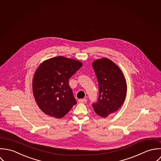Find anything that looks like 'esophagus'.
<instances>
[{
  "mask_svg": "<svg viewBox=\"0 0 161 161\" xmlns=\"http://www.w3.org/2000/svg\"><path fill=\"white\" fill-rule=\"evenodd\" d=\"M86 99H78V102L79 103H86Z\"/></svg>",
  "mask_w": 161,
  "mask_h": 161,
  "instance_id": "34e87169",
  "label": "esophagus"
}]
</instances>
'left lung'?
<instances>
[{
	"label": "left lung",
	"instance_id": "left-lung-1",
	"mask_svg": "<svg viewBox=\"0 0 161 161\" xmlns=\"http://www.w3.org/2000/svg\"><path fill=\"white\" fill-rule=\"evenodd\" d=\"M94 68L99 86V97L93 108L102 118L116 112L123 104L127 93V84L121 69L107 58L95 60Z\"/></svg>",
	"mask_w": 161,
	"mask_h": 161
}]
</instances>
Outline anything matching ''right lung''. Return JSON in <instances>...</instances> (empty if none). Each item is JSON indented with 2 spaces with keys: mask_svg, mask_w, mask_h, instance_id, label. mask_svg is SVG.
Here are the masks:
<instances>
[{
  "mask_svg": "<svg viewBox=\"0 0 161 161\" xmlns=\"http://www.w3.org/2000/svg\"><path fill=\"white\" fill-rule=\"evenodd\" d=\"M82 65L78 60L58 56L38 66L33 78V94L45 114L61 119L76 104L68 81Z\"/></svg>",
  "mask_w": 161,
  "mask_h": 161,
  "instance_id": "1",
  "label": "right lung"
}]
</instances>
